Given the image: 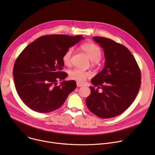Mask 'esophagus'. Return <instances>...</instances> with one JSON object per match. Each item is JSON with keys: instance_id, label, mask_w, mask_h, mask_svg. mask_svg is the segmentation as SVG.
<instances>
[{"instance_id": "1", "label": "esophagus", "mask_w": 155, "mask_h": 155, "mask_svg": "<svg viewBox=\"0 0 155 155\" xmlns=\"http://www.w3.org/2000/svg\"><path fill=\"white\" fill-rule=\"evenodd\" d=\"M77 87H81V86H83V84H81L79 82H77Z\"/></svg>"}]
</instances>
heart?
<instances>
[{
	"mask_svg": "<svg viewBox=\"0 0 155 155\" xmlns=\"http://www.w3.org/2000/svg\"><path fill=\"white\" fill-rule=\"evenodd\" d=\"M81 48L93 61V64H96L102 58V51L100 47L96 44L92 42H87L83 44ZM74 53L73 48H71L65 52L62 56V61L65 65H69L72 62V57ZM91 77L90 72L80 69H74L69 72V78L71 80L82 83L87 78Z\"/></svg>",
	"mask_w": 155,
	"mask_h": 155,
	"instance_id": "b5f03b06",
	"label": "heart"
}]
</instances>
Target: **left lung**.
Segmentation results:
<instances>
[{
	"instance_id": "left-lung-1",
	"label": "left lung",
	"mask_w": 155,
	"mask_h": 155,
	"mask_svg": "<svg viewBox=\"0 0 155 155\" xmlns=\"http://www.w3.org/2000/svg\"><path fill=\"white\" fill-rule=\"evenodd\" d=\"M104 52V68L91 79V94L86 99L90 111L101 118L117 117L132 104L141 84L139 65L124 45L102 37H94ZM101 88L102 92L98 89Z\"/></svg>"
}]
</instances>
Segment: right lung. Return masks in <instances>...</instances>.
<instances>
[{"mask_svg":"<svg viewBox=\"0 0 155 155\" xmlns=\"http://www.w3.org/2000/svg\"><path fill=\"white\" fill-rule=\"evenodd\" d=\"M81 39L82 35H43L28 45L17 58L13 72L16 90L21 99L34 111H54L76 88L74 80H64L68 74L61 71L64 65L62 56ZM58 81H61L59 85Z\"/></svg>","mask_w":155,"mask_h":155,"instance_id":"1","label":"right lung"}]
</instances>
